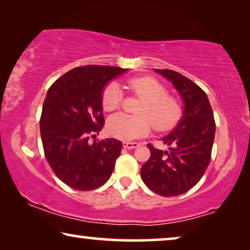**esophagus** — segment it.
<instances>
[{"label":"esophagus","instance_id":"34e87169","mask_svg":"<svg viewBox=\"0 0 250 250\" xmlns=\"http://www.w3.org/2000/svg\"><path fill=\"white\" fill-rule=\"evenodd\" d=\"M139 146V144L138 143H136V142H123V147L125 148H128V149H132V148H136V147H138Z\"/></svg>","mask_w":250,"mask_h":250}]
</instances>
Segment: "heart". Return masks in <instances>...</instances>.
<instances>
[{
    "mask_svg": "<svg viewBox=\"0 0 250 250\" xmlns=\"http://www.w3.org/2000/svg\"><path fill=\"white\" fill-rule=\"evenodd\" d=\"M129 88L145 99L138 109L139 116L115 114L108 119L106 129L113 137L131 141L144 137L151 131H168L182 119L183 107L177 98L167 95V88L152 76H141L129 80ZM122 92L116 82L105 86L102 94V106L106 112H113L121 105Z\"/></svg>",
    "mask_w": 250,
    "mask_h": 250,
    "instance_id": "obj_1",
    "label": "heart"
}]
</instances>
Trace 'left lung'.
I'll use <instances>...</instances> for the list:
<instances>
[{
  "label": "left lung",
  "instance_id": "1",
  "mask_svg": "<svg viewBox=\"0 0 250 250\" xmlns=\"http://www.w3.org/2000/svg\"><path fill=\"white\" fill-rule=\"evenodd\" d=\"M169 80L184 102V113L170 134L162 138L168 151L147 144L151 156L141 169L146 186L162 197H176L191 189L204 176L211 158L215 119L206 92L171 69H155Z\"/></svg>",
  "mask_w": 250,
  "mask_h": 250
}]
</instances>
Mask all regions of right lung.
Listing matches in <instances>:
<instances>
[{"label":"right lung","instance_id":"1","mask_svg":"<svg viewBox=\"0 0 250 250\" xmlns=\"http://www.w3.org/2000/svg\"><path fill=\"white\" fill-rule=\"evenodd\" d=\"M127 71L115 66L75 67L46 92L40 119L43 149L52 171L69 188L91 191L111 177L122 143L115 138L89 139H95L104 127V86Z\"/></svg>","mask_w":250,"mask_h":250}]
</instances>
